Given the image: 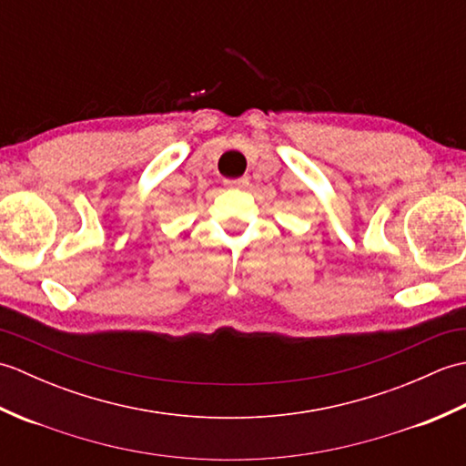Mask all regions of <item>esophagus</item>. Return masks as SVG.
Listing matches in <instances>:
<instances>
[{
    "mask_svg": "<svg viewBox=\"0 0 466 466\" xmlns=\"http://www.w3.org/2000/svg\"><path fill=\"white\" fill-rule=\"evenodd\" d=\"M248 177H236V180H226V184L228 186H232V187H246V186H248Z\"/></svg>",
    "mask_w": 466,
    "mask_h": 466,
    "instance_id": "obj_1",
    "label": "esophagus"
}]
</instances>
